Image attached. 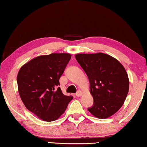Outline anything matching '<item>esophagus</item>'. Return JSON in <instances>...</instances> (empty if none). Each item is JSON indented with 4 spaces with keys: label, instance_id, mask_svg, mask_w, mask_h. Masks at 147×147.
Returning a JSON list of instances; mask_svg holds the SVG:
<instances>
[{
    "label": "esophagus",
    "instance_id": "esophagus-1",
    "mask_svg": "<svg viewBox=\"0 0 147 147\" xmlns=\"http://www.w3.org/2000/svg\"><path fill=\"white\" fill-rule=\"evenodd\" d=\"M82 94H83L82 91H78L76 92V96H81L82 95Z\"/></svg>",
    "mask_w": 147,
    "mask_h": 147
}]
</instances>
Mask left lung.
<instances>
[{
	"label": "left lung",
	"instance_id": "8db88e82",
	"mask_svg": "<svg viewBox=\"0 0 147 147\" xmlns=\"http://www.w3.org/2000/svg\"><path fill=\"white\" fill-rule=\"evenodd\" d=\"M75 58L88 76L94 103L88 111L96 118L106 119L122 106L129 90V79L124 66L108 54H77Z\"/></svg>",
	"mask_w": 147,
	"mask_h": 147
}]
</instances>
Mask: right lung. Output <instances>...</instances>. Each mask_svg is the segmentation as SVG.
Instances as JSON below:
<instances>
[{"label": "right lung", "mask_w": 147, "mask_h": 147, "mask_svg": "<svg viewBox=\"0 0 147 147\" xmlns=\"http://www.w3.org/2000/svg\"><path fill=\"white\" fill-rule=\"evenodd\" d=\"M71 55L52 53L36 57L24 64L17 76L19 93L26 108L42 121H56L73 96L63 94L59 80Z\"/></svg>", "instance_id": "right-lung-1"}]
</instances>
